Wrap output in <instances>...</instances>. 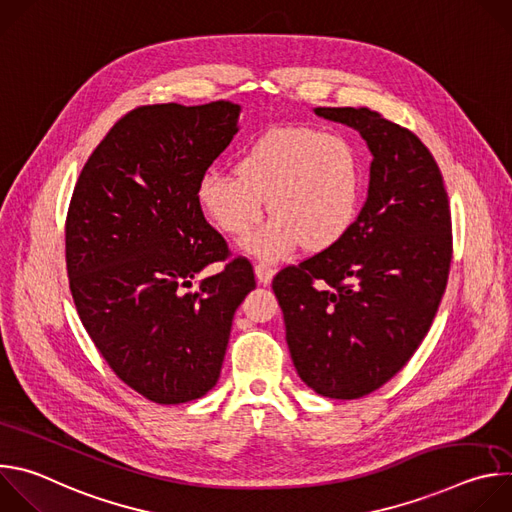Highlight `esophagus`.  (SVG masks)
<instances>
[{"mask_svg":"<svg viewBox=\"0 0 512 512\" xmlns=\"http://www.w3.org/2000/svg\"><path fill=\"white\" fill-rule=\"evenodd\" d=\"M273 275H275V269L269 263H257L255 265V277L261 285H269Z\"/></svg>","mask_w":512,"mask_h":512,"instance_id":"esophagus-1","label":"esophagus"}]
</instances>
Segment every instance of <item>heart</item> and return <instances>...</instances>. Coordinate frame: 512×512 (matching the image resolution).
<instances>
[{
	"instance_id": "b5f03b06",
	"label": "heart",
	"mask_w": 512,
	"mask_h": 512,
	"mask_svg": "<svg viewBox=\"0 0 512 512\" xmlns=\"http://www.w3.org/2000/svg\"><path fill=\"white\" fill-rule=\"evenodd\" d=\"M362 162L342 133L306 125L273 127L239 154L235 174L208 170L196 200L208 221L227 237H245L263 216L271 221L243 249L281 259L296 247L320 253L352 229L362 196Z\"/></svg>"
}]
</instances>
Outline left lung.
<instances>
[{"mask_svg": "<svg viewBox=\"0 0 512 512\" xmlns=\"http://www.w3.org/2000/svg\"><path fill=\"white\" fill-rule=\"evenodd\" d=\"M373 154L369 196L348 235L273 277L300 379L358 399L393 379L425 338L452 263L444 178L421 139L367 107H316Z\"/></svg>", "mask_w": 512, "mask_h": 512, "instance_id": "1", "label": "left lung"}]
</instances>
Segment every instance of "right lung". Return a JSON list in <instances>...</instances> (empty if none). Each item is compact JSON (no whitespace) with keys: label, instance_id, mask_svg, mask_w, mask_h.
<instances>
[{"label":"right lung","instance_id":"right-lung-1","mask_svg":"<svg viewBox=\"0 0 512 512\" xmlns=\"http://www.w3.org/2000/svg\"><path fill=\"white\" fill-rule=\"evenodd\" d=\"M241 107L145 105L87 160L66 214L72 300L113 373L160 405L206 395L221 377L233 316L255 289L247 259L192 287L229 247L196 186L239 131Z\"/></svg>","mask_w":512,"mask_h":512}]
</instances>
